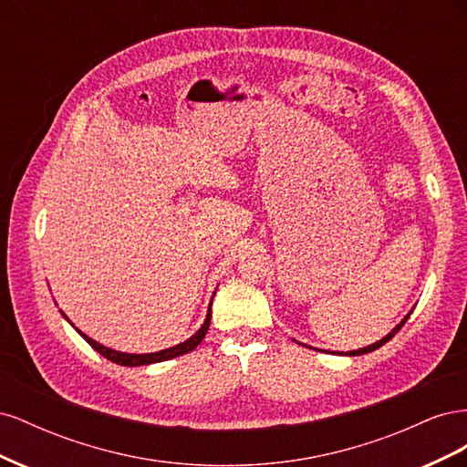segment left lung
<instances>
[{
    "instance_id": "obj_1",
    "label": "left lung",
    "mask_w": 467,
    "mask_h": 467,
    "mask_svg": "<svg viewBox=\"0 0 467 467\" xmlns=\"http://www.w3.org/2000/svg\"><path fill=\"white\" fill-rule=\"evenodd\" d=\"M411 314H413V309H411V312H409V314H407V316H405L398 325H395V327H393L386 337H381L379 341H376V343H372V345H368V347H362V348H358V350H348V352H345V357H360V355H366V352H372V350L379 348L381 345H386V343L389 341V338L403 327L405 321L409 319V316H411ZM298 345H302V343H298ZM306 347H307V345H306ZM309 348H312V347H309ZM341 355H343V352H341Z\"/></svg>"
}]
</instances>
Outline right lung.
<instances>
[{"mask_svg": "<svg viewBox=\"0 0 467 467\" xmlns=\"http://www.w3.org/2000/svg\"><path fill=\"white\" fill-rule=\"evenodd\" d=\"M214 294H216V292H214ZM60 314H62V317L74 327V323L66 317V314L62 312V309H60ZM210 317H212V300H210V304H208L206 319H204V323L201 325V329L196 331L194 335H191V337L187 338V341H182V343H179V345H175V347H169V348L158 350V352H146V355H136V352H120V350H115V348H109V347H105V345H101V343H97L95 338L88 337L86 333H81L78 327H74V329H76L83 338H86V341L99 352V355H103L107 360L115 362V364H120V366H146V364H155V362L171 360V358H175V357L187 355V352L194 350L196 347H199V345L202 343V338H204V335H206V331H208V327H210Z\"/></svg>", "mask_w": 467, "mask_h": 467, "instance_id": "right-lung-1", "label": "right lung"}]
</instances>
